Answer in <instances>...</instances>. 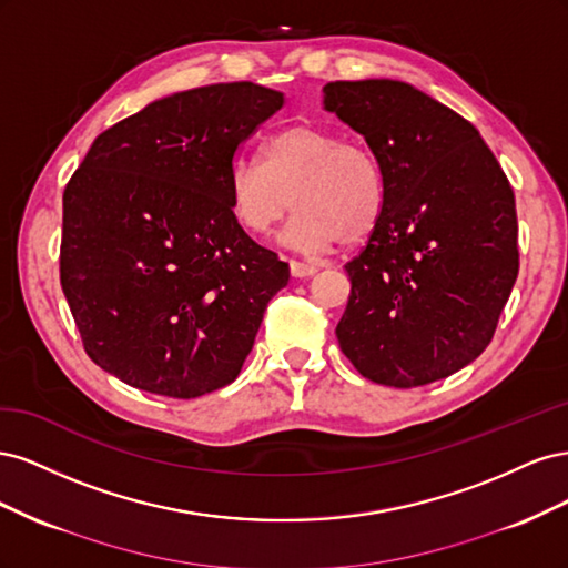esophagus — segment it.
Segmentation results:
<instances>
[{"instance_id":"34e87169","label":"esophagus","mask_w":568,"mask_h":568,"mask_svg":"<svg viewBox=\"0 0 568 568\" xmlns=\"http://www.w3.org/2000/svg\"><path fill=\"white\" fill-rule=\"evenodd\" d=\"M288 267H291V274H294V277H298V280H303V277H313V274L317 272V265L301 263V261H291V263H288Z\"/></svg>"}]
</instances>
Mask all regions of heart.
<instances>
[{"instance_id":"1","label":"heart","mask_w":568,"mask_h":568,"mask_svg":"<svg viewBox=\"0 0 568 568\" xmlns=\"http://www.w3.org/2000/svg\"><path fill=\"white\" fill-rule=\"evenodd\" d=\"M236 220L267 234L291 211L286 244L326 251L336 242L357 244L379 225L384 213V175L372 153L317 125H294L263 146V163L236 159L227 175Z\"/></svg>"}]
</instances>
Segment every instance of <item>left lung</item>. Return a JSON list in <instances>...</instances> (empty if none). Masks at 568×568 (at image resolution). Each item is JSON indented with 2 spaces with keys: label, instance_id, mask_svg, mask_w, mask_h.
Segmentation results:
<instances>
[{
  "label": "left lung",
  "instance_id": "1",
  "mask_svg": "<svg viewBox=\"0 0 568 568\" xmlns=\"http://www.w3.org/2000/svg\"><path fill=\"white\" fill-rule=\"evenodd\" d=\"M324 109L365 136L384 213L346 265L336 338L374 384L445 379L488 348L519 274L517 205L478 130L400 80L324 84Z\"/></svg>",
  "mask_w": 568,
  "mask_h": 568
}]
</instances>
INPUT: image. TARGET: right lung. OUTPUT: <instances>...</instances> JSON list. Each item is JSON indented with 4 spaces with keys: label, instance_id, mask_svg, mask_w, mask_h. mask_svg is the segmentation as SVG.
Returning a JSON list of instances; mask_svg holds the SVG:
<instances>
[{
    "label": "right lung",
    "instance_id": "add662e5",
    "mask_svg": "<svg viewBox=\"0 0 568 568\" xmlns=\"http://www.w3.org/2000/svg\"><path fill=\"white\" fill-rule=\"evenodd\" d=\"M284 94L220 82L101 132L63 192L61 286L101 369L165 398L232 384L288 263L234 215L236 151Z\"/></svg>",
    "mask_w": 568,
    "mask_h": 568
}]
</instances>
